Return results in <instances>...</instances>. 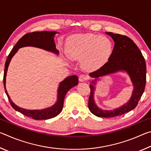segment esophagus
Instances as JSON below:
<instances>
[{"instance_id":"34e87169","label":"esophagus","mask_w":151,"mask_h":151,"mask_svg":"<svg viewBox=\"0 0 151 151\" xmlns=\"http://www.w3.org/2000/svg\"><path fill=\"white\" fill-rule=\"evenodd\" d=\"M87 76L85 75H81L79 76V81L80 82H84L87 80Z\"/></svg>"}]
</instances>
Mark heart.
Returning <instances> with one entry per match:
<instances>
[{
	"mask_svg": "<svg viewBox=\"0 0 151 151\" xmlns=\"http://www.w3.org/2000/svg\"><path fill=\"white\" fill-rule=\"evenodd\" d=\"M113 44L105 36L78 34L71 37L68 46L70 58L81 60V66L88 71L96 70L108 62L113 52Z\"/></svg>",
	"mask_w": 151,
	"mask_h": 151,
	"instance_id": "b5f03b06",
	"label": "heart"
}]
</instances>
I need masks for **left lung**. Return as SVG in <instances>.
<instances>
[{"instance_id":"8db88e82","label":"left lung","mask_w":151,"mask_h":151,"mask_svg":"<svg viewBox=\"0 0 151 151\" xmlns=\"http://www.w3.org/2000/svg\"><path fill=\"white\" fill-rule=\"evenodd\" d=\"M114 40V47L111 58L95 72L89 74L92 77L88 99V109L94 115L109 118L121 115L132 111L139 103L146 85L147 68L145 58L135 43L130 38L119 34L106 32ZM119 72L127 73L134 86L132 95L127 104L113 110H103L97 106L94 101V91L97 81L101 77Z\"/></svg>"}]
</instances>
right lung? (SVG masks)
I'll use <instances>...</instances> for the list:
<instances>
[{
    "label": "right lung",
    "mask_w": 151,
    "mask_h": 151,
    "mask_svg": "<svg viewBox=\"0 0 151 151\" xmlns=\"http://www.w3.org/2000/svg\"><path fill=\"white\" fill-rule=\"evenodd\" d=\"M57 33L59 32L55 31H42L30 32L24 35L21 39H19V41L17 42V44L12 48L8 56L6 63H5L3 83L5 93L8 96L10 104H11L12 108L16 110L17 111L35 120H47L57 116L58 114L60 113L63 108L64 99H65L66 93L73 86L78 85V76L76 75L69 76L60 82L57 90V100L52 106L41 110H29L17 106L10 98L6 88L7 70H8L9 64L12 57L17 52L19 48L22 47H37L48 51V52H52L57 55H59V51L56 48V45L54 40L55 36Z\"/></svg>",
    "instance_id": "obj_1"
}]
</instances>
